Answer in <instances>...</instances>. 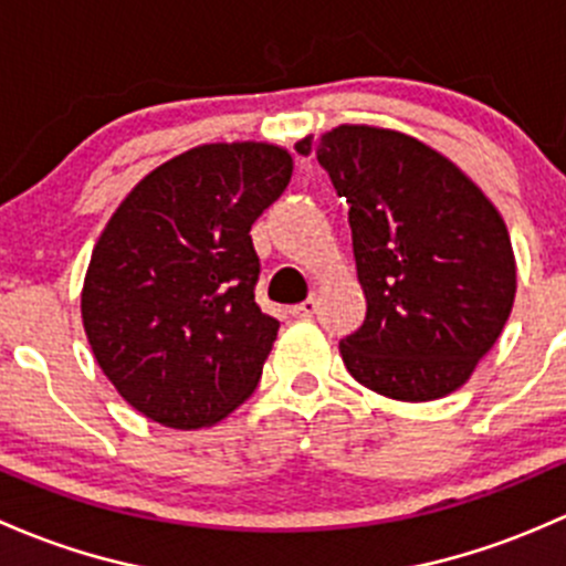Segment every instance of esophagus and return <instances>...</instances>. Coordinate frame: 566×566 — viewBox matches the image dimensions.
<instances>
[{"label":"esophagus","instance_id":"obj_1","mask_svg":"<svg viewBox=\"0 0 566 566\" xmlns=\"http://www.w3.org/2000/svg\"><path fill=\"white\" fill-rule=\"evenodd\" d=\"M316 311H318V300H316V296H307L305 302H300V305L291 307V316L313 318V316H316Z\"/></svg>","mask_w":566,"mask_h":566}]
</instances>
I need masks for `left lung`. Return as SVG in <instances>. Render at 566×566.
<instances>
[{"label": "left lung", "instance_id": "left-lung-1", "mask_svg": "<svg viewBox=\"0 0 566 566\" xmlns=\"http://www.w3.org/2000/svg\"><path fill=\"white\" fill-rule=\"evenodd\" d=\"M346 198L368 316L340 354L359 384L395 400L463 387L515 300L510 234L455 163L417 138L340 125L296 144Z\"/></svg>", "mask_w": 566, "mask_h": 566}]
</instances>
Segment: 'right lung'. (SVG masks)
<instances>
[{
    "label": "right lung",
    "instance_id": "obj_1",
    "mask_svg": "<svg viewBox=\"0 0 566 566\" xmlns=\"http://www.w3.org/2000/svg\"><path fill=\"white\" fill-rule=\"evenodd\" d=\"M289 179L281 147L203 144L147 174L108 220L81 316L97 365L144 417L207 428L255 389L281 322L255 305L250 226Z\"/></svg>",
    "mask_w": 566,
    "mask_h": 566
}]
</instances>
